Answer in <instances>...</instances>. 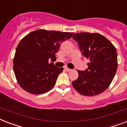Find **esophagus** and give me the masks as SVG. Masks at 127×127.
Segmentation results:
<instances>
[{
  "instance_id": "1",
  "label": "esophagus",
  "mask_w": 127,
  "mask_h": 127,
  "mask_svg": "<svg viewBox=\"0 0 127 127\" xmlns=\"http://www.w3.org/2000/svg\"><path fill=\"white\" fill-rule=\"evenodd\" d=\"M64 70H65L66 72H70V71H71V69L68 68H67V67H64Z\"/></svg>"
}]
</instances>
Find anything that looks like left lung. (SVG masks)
Segmentation results:
<instances>
[{
  "label": "left lung",
  "mask_w": 127,
  "mask_h": 127,
  "mask_svg": "<svg viewBox=\"0 0 127 127\" xmlns=\"http://www.w3.org/2000/svg\"><path fill=\"white\" fill-rule=\"evenodd\" d=\"M81 54L89 60L88 68L78 70V78L72 86L82 95L102 93L112 83L117 68V53L112 42L98 33L80 32L72 36Z\"/></svg>",
  "instance_id": "left-lung-1"
}]
</instances>
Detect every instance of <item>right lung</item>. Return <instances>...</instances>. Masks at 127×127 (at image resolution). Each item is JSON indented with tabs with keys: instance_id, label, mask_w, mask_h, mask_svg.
<instances>
[{
	"instance_id": "1",
	"label": "right lung",
	"mask_w": 127,
	"mask_h": 127,
	"mask_svg": "<svg viewBox=\"0 0 127 127\" xmlns=\"http://www.w3.org/2000/svg\"><path fill=\"white\" fill-rule=\"evenodd\" d=\"M74 32L38 29L28 34L18 44L13 58V68L17 83L27 92L40 95L54 87L63 70L53 63L62 42Z\"/></svg>"
}]
</instances>
